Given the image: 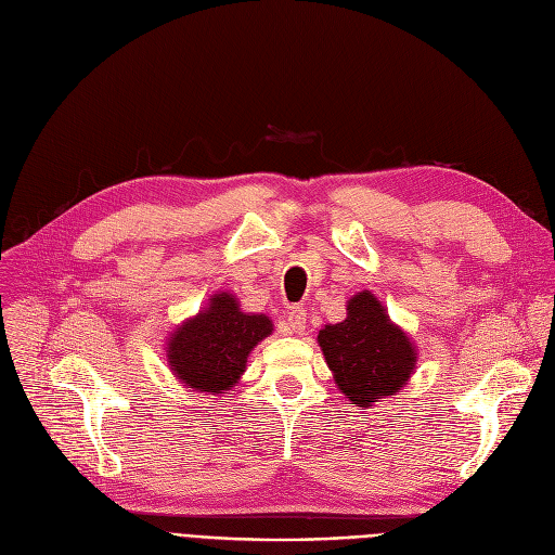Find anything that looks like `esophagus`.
<instances>
[{
  "label": "esophagus",
  "mask_w": 555,
  "mask_h": 555,
  "mask_svg": "<svg viewBox=\"0 0 555 555\" xmlns=\"http://www.w3.org/2000/svg\"><path fill=\"white\" fill-rule=\"evenodd\" d=\"M285 331L301 335L306 331V312L301 308H293L285 318Z\"/></svg>",
  "instance_id": "34e87169"
}]
</instances>
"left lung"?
Wrapping results in <instances>:
<instances>
[{
	"mask_svg": "<svg viewBox=\"0 0 555 555\" xmlns=\"http://www.w3.org/2000/svg\"><path fill=\"white\" fill-rule=\"evenodd\" d=\"M318 345L337 390L360 411L403 390L417 367L413 337L390 320L370 291L356 293L347 301L343 322L324 324Z\"/></svg>",
	"mask_w": 555,
	"mask_h": 555,
	"instance_id": "obj_1",
	"label": "left lung"
}]
</instances>
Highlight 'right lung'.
<instances>
[{
  "instance_id": "right-lung-1",
  "label": "right lung",
  "mask_w": 555,
  "mask_h": 555,
  "mask_svg": "<svg viewBox=\"0 0 555 555\" xmlns=\"http://www.w3.org/2000/svg\"><path fill=\"white\" fill-rule=\"evenodd\" d=\"M272 331L268 315L245 312L233 293H215L167 337V365L192 392L222 397L243 378L249 353Z\"/></svg>"
}]
</instances>
